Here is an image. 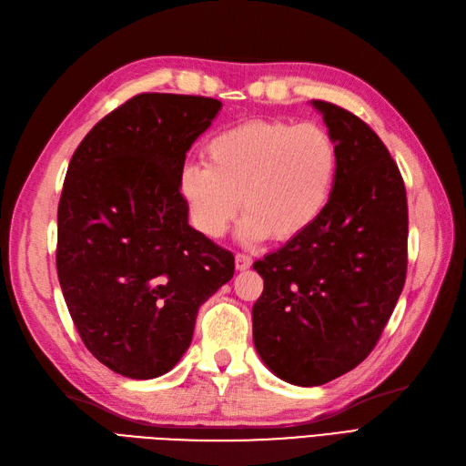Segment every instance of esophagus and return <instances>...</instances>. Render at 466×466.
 I'll return each instance as SVG.
<instances>
[{
    "label": "esophagus",
    "mask_w": 466,
    "mask_h": 466,
    "mask_svg": "<svg viewBox=\"0 0 466 466\" xmlns=\"http://www.w3.org/2000/svg\"><path fill=\"white\" fill-rule=\"evenodd\" d=\"M235 266H237V270H248V268L252 266V258L248 255H243V252H237Z\"/></svg>",
    "instance_id": "34e87169"
}]
</instances>
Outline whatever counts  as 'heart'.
<instances>
[{"mask_svg": "<svg viewBox=\"0 0 466 466\" xmlns=\"http://www.w3.org/2000/svg\"><path fill=\"white\" fill-rule=\"evenodd\" d=\"M336 177L338 147L329 130L255 118L209 137L204 165L182 168L178 192L192 225L209 238L225 235L241 200L243 241L288 243L324 214Z\"/></svg>", "mask_w": 466, "mask_h": 466, "instance_id": "heart-1", "label": "heart"}]
</instances>
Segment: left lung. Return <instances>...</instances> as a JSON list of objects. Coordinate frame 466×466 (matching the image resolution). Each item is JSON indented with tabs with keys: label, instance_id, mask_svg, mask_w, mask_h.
Listing matches in <instances>:
<instances>
[{
	"label": "left lung",
	"instance_id": "1",
	"mask_svg": "<svg viewBox=\"0 0 466 466\" xmlns=\"http://www.w3.org/2000/svg\"><path fill=\"white\" fill-rule=\"evenodd\" d=\"M338 147L332 198L311 229L252 268L258 356L279 379L317 387L371 354L406 279L408 206L397 163L368 124L313 101Z\"/></svg>",
	"mask_w": 466,
	"mask_h": 466
}]
</instances>
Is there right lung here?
Listing matches in <instances>:
<instances>
[{
	"label": "right lung",
	"instance_id": "add662e5",
	"mask_svg": "<svg viewBox=\"0 0 466 466\" xmlns=\"http://www.w3.org/2000/svg\"><path fill=\"white\" fill-rule=\"evenodd\" d=\"M216 98L142 93L83 137L58 206L56 268L83 344L130 379L171 371L196 315L233 278L235 257L188 225L187 151Z\"/></svg>",
	"mask_w": 466,
	"mask_h": 466
}]
</instances>
